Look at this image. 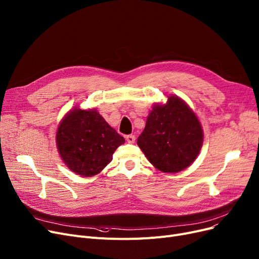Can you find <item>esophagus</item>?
Returning <instances> with one entry per match:
<instances>
[{"instance_id": "esophagus-1", "label": "esophagus", "mask_w": 259, "mask_h": 259, "mask_svg": "<svg viewBox=\"0 0 259 259\" xmlns=\"http://www.w3.org/2000/svg\"><path fill=\"white\" fill-rule=\"evenodd\" d=\"M126 140H127L128 143L133 144L134 142H136V137H134L133 134H130V136H127V137H126Z\"/></svg>"}]
</instances>
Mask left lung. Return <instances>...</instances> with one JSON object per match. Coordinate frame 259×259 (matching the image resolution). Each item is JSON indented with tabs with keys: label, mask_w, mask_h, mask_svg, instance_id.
Here are the masks:
<instances>
[{
	"label": "left lung",
	"mask_w": 259,
	"mask_h": 259,
	"mask_svg": "<svg viewBox=\"0 0 259 259\" xmlns=\"http://www.w3.org/2000/svg\"><path fill=\"white\" fill-rule=\"evenodd\" d=\"M203 132L194 112L176 96L153 107L138 145L163 172H178L192 164L201 149Z\"/></svg>",
	"instance_id": "8db88e82"
}]
</instances>
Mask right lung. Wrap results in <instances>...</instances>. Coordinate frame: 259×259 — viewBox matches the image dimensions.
<instances>
[{
    "instance_id": "obj_1",
    "label": "right lung",
    "mask_w": 259,
    "mask_h": 259,
    "mask_svg": "<svg viewBox=\"0 0 259 259\" xmlns=\"http://www.w3.org/2000/svg\"><path fill=\"white\" fill-rule=\"evenodd\" d=\"M56 143L62 160L72 171L91 177L111 162L125 139L96 110L75 108L60 122Z\"/></svg>"
}]
</instances>
